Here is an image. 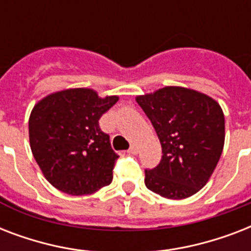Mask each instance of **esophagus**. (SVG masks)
Wrapping results in <instances>:
<instances>
[{
	"mask_svg": "<svg viewBox=\"0 0 251 251\" xmlns=\"http://www.w3.org/2000/svg\"><path fill=\"white\" fill-rule=\"evenodd\" d=\"M129 153H131V155H135V153H138V147L135 145H131L130 146L129 151H127Z\"/></svg>",
	"mask_w": 251,
	"mask_h": 251,
	"instance_id": "1",
	"label": "esophagus"
}]
</instances>
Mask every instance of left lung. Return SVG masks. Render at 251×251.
I'll return each mask as SVG.
<instances>
[{
    "mask_svg": "<svg viewBox=\"0 0 251 251\" xmlns=\"http://www.w3.org/2000/svg\"><path fill=\"white\" fill-rule=\"evenodd\" d=\"M160 141L163 156L145 171L147 189L169 199L198 193L214 173L226 139L222 106L207 95L168 86L137 96Z\"/></svg>",
    "mask_w": 251,
    "mask_h": 251,
    "instance_id": "8db88e82",
    "label": "left lung"
}]
</instances>
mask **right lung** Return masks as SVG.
Listing matches in <instances>:
<instances>
[{
  "label": "right lung",
  "mask_w": 251,
  "mask_h": 251,
  "mask_svg": "<svg viewBox=\"0 0 251 251\" xmlns=\"http://www.w3.org/2000/svg\"><path fill=\"white\" fill-rule=\"evenodd\" d=\"M118 96L99 98L91 88H69L41 99L28 121L31 151L50 185L70 195H88L113 178L118 155L99 120Z\"/></svg>",
  "instance_id": "add662e5"
}]
</instances>
